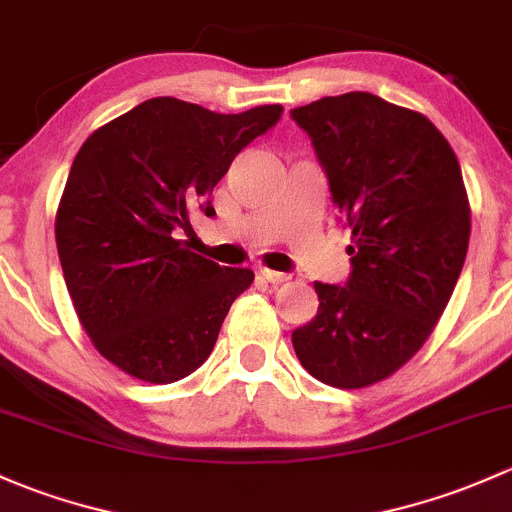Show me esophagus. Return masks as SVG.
Returning a JSON list of instances; mask_svg holds the SVG:
<instances>
[{
    "label": "esophagus",
    "mask_w": 512,
    "mask_h": 512,
    "mask_svg": "<svg viewBox=\"0 0 512 512\" xmlns=\"http://www.w3.org/2000/svg\"><path fill=\"white\" fill-rule=\"evenodd\" d=\"M258 276H261L263 281H266V283H273V286H278V283L288 281L286 273H281V271H271V268H261V271H258Z\"/></svg>",
    "instance_id": "esophagus-1"
}]
</instances>
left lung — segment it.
Instances as JSON below:
<instances>
[{
	"instance_id": "8db88e82",
	"label": "left lung",
	"mask_w": 512,
	"mask_h": 512,
	"mask_svg": "<svg viewBox=\"0 0 512 512\" xmlns=\"http://www.w3.org/2000/svg\"><path fill=\"white\" fill-rule=\"evenodd\" d=\"M340 217L352 229L350 281L315 283L318 315L293 330L300 365L337 389L392 377L446 310L471 236L449 140L426 115L372 93L300 105Z\"/></svg>"
}]
</instances>
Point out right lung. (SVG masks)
Returning a JSON list of instances; mask_svg holds the SVG:
<instances>
[{"label":"right lung","instance_id":"add662e5","mask_svg":"<svg viewBox=\"0 0 512 512\" xmlns=\"http://www.w3.org/2000/svg\"><path fill=\"white\" fill-rule=\"evenodd\" d=\"M281 105L224 115L150 98L100 125L78 150L56 212V246L93 347L130 377L170 384L212 355L249 268L194 254L179 229L231 160L281 120Z\"/></svg>","mask_w":512,"mask_h":512}]
</instances>
